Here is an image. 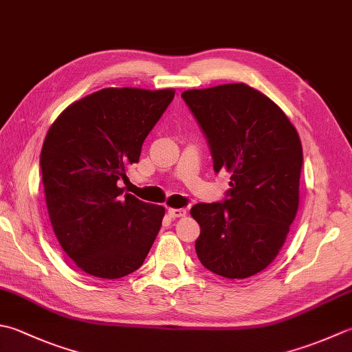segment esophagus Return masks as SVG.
Here are the masks:
<instances>
[{"instance_id": "esophagus-1", "label": "esophagus", "mask_w": 352, "mask_h": 352, "mask_svg": "<svg viewBox=\"0 0 352 352\" xmlns=\"http://www.w3.org/2000/svg\"><path fill=\"white\" fill-rule=\"evenodd\" d=\"M168 215L170 218H182L186 215V209H168Z\"/></svg>"}]
</instances>
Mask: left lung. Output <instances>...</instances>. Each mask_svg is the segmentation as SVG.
I'll return each instance as SVG.
<instances>
[{
  "mask_svg": "<svg viewBox=\"0 0 352 352\" xmlns=\"http://www.w3.org/2000/svg\"><path fill=\"white\" fill-rule=\"evenodd\" d=\"M208 139L213 170L230 172L221 203H198L195 250L212 273L245 279L276 258L299 208L302 144L285 113L258 89L226 84L182 94Z\"/></svg>",
  "mask_w": 352,
  "mask_h": 352,
  "instance_id": "8db88e82",
  "label": "left lung"
}]
</instances>
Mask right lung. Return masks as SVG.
Listing matches in <instances>:
<instances>
[{"label": "right lung", "mask_w": 352, "mask_h": 352, "mask_svg": "<svg viewBox=\"0 0 352 352\" xmlns=\"http://www.w3.org/2000/svg\"><path fill=\"white\" fill-rule=\"evenodd\" d=\"M174 96L172 88H103L48 129L39 162L48 217L62 249L91 276H126L154 244L164 208L119 184Z\"/></svg>", "instance_id": "add662e5"}]
</instances>
